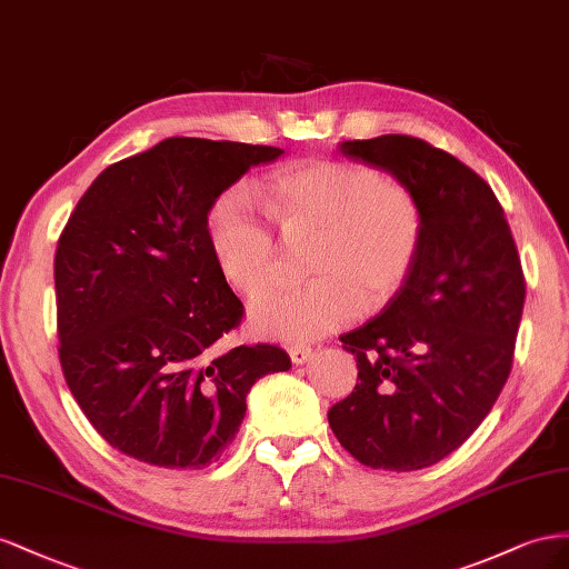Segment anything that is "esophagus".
<instances>
[{"label": "esophagus", "mask_w": 569, "mask_h": 569, "mask_svg": "<svg viewBox=\"0 0 569 569\" xmlns=\"http://www.w3.org/2000/svg\"><path fill=\"white\" fill-rule=\"evenodd\" d=\"M288 352H290V360H293V365L310 362L312 355H315V350L310 346H290Z\"/></svg>", "instance_id": "1"}]
</instances>
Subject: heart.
<instances>
[{
	"label": "heart",
	"mask_w": 569,
	"mask_h": 569,
	"mask_svg": "<svg viewBox=\"0 0 569 569\" xmlns=\"http://www.w3.org/2000/svg\"><path fill=\"white\" fill-rule=\"evenodd\" d=\"M262 200L288 242L315 238L307 257L315 281L257 300L250 323L259 336L317 340L348 327L365 305H388L408 283L427 219L400 178L350 161H310L271 173ZM209 248L242 296L257 298L279 281V240L242 190L223 192L209 212Z\"/></svg>",
	"instance_id": "b5f03b06"
}]
</instances>
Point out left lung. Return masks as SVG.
<instances>
[{
	"label": "left lung",
	"instance_id": "1",
	"mask_svg": "<svg viewBox=\"0 0 569 569\" xmlns=\"http://www.w3.org/2000/svg\"><path fill=\"white\" fill-rule=\"evenodd\" d=\"M340 152L408 183L425 207V242L381 315L340 336L357 386L329 425L367 467L412 472L460 448L506 386L527 283L491 186L412 136L346 140Z\"/></svg>",
	"mask_w": 569,
	"mask_h": 569
}]
</instances>
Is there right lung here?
Segmentation results:
<instances>
[{
  "mask_svg": "<svg viewBox=\"0 0 569 569\" xmlns=\"http://www.w3.org/2000/svg\"><path fill=\"white\" fill-rule=\"evenodd\" d=\"M281 154L269 144L167 138L107 167L61 231V369L90 425L123 456L167 469L217 462L254 381L290 369L279 346L223 348L242 302L207 229L219 194Z\"/></svg>",
  "mask_w": 569,
  "mask_h": 569,
  "instance_id": "add662e5",
  "label": "right lung"
}]
</instances>
